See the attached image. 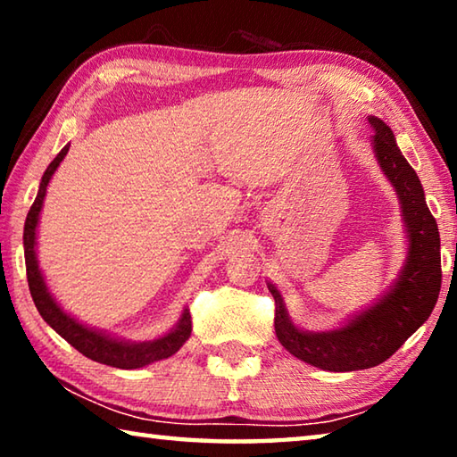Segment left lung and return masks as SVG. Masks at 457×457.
<instances>
[{
  "label": "left lung",
  "instance_id": "1",
  "mask_svg": "<svg viewBox=\"0 0 457 457\" xmlns=\"http://www.w3.org/2000/svg\"><path fill=\"white\" fill-rule=\"evenodd\" d=\"M375 159L397 193L407 256L389 288L340 327L304 330L292 322L280 290L268 282L276 300V337L294 357L332 373L370 369L395 353L429 319L442 288L439 231L421 181L397 146L395 135L381 119L369 117Z\"/></svg>",
  "mask_w": 457,
  "mask_h": 457
}]
</instances>
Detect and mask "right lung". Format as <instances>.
Masks as SVG:
<instances>
[{
	"label": "right lung",
	"instance_id": "add662e5",
	"mask_svg": "<svg viewBox=\"0 0 457 457\" xmlns=\"http://www.w3.org/2000/svg\"><path fill=\"white\" fill-rule=\"evenodd\" d=\"M68 149H71V145H66L44 171L40 189H37L34 205L29 207L24 226V256L28 284L37 312H40L42 319L48 322L62 338L68 340L76 351L92 361L103 362V365H111L117 369H141L151 365V362L169 359L171 354L181 349L185 340L191 335V314L187 308H183L179 320L161 337L153 340H127L114 337L106 330L88 327V324L74 319L71 312H66L64 308L60 306L56 296L50 292L48 284H46V278L40 268V262H37L36 252L37 226H40V213L44 207L46 191H48V185L54 173H56V169L68 154Z\"/></svg>",
	"mask_w": 457,
	"mask_h": 457
}]
</instances>
